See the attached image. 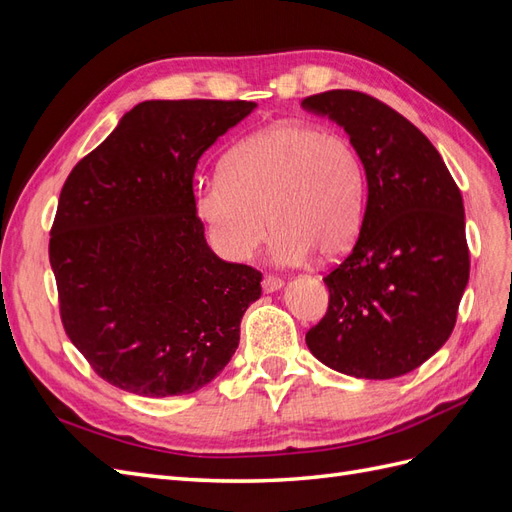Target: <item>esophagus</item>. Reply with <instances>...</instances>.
<instances>
[{
	"instance_id": "obj_1",
	"label": "esophagus",
	"mask_w": 512,
	"mask_h": 512,
	"mask_svg": "<svg viewBox=\"0 0 512 512\" xmlns=\"http://www.w3.org/2000/svg\"><path fill=\"white\" fill-rule=\"evenodd\" d=\"M284 286V280L282 277H277V275H265V280H262V290L265 292H275V290H280Z\"/></svg>"
}]
</instances>
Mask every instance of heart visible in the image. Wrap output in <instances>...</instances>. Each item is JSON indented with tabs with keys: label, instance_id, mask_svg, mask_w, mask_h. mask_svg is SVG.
<instances>
[{
	"label": "heart",
	"instance_id": "b5f03b06",
	"mask_svg": "<svg viewBox=\"0 0 512 512\" xmlns=\"http://www.w3.org/2000/svg\"><path fill=\"white\" fill-rule=\"evenodd\" d=\"M222 175L200 185L196 211L230 260H247L258 250L267 220L280 265H299L312 252L333 260L359 237L365 173L344 132L273 123L228 151Z\"/></svg>",
	"mask_w": 512,
	"mask_h": 512
}]
</instances>
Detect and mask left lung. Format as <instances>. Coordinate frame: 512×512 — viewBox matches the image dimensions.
Returning <instances> with one entry per match:
<instances>
[{"instance_id": "obj_1", "label": "left lung", "mask_w": 512, "mask_h": 512, "mask_svg": "<svg viewBox=\"0 0 512 512\" xmlns=\"http://www.w3.org/2000/svg\"><path fill=\"white\" fill-rule=\"evenodd\" d=\"M301 106L348 132L367 181L359 239L322 277L329 309L307 348L346 376H404L455 329L470 277L461 192L429 138L384 102L333 89Z\"/></svg>"}]
</instances>
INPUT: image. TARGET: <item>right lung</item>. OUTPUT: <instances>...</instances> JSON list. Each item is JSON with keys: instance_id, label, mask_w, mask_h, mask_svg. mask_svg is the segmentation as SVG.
<instances>
[{"instance_id": "1", "label": "right lung", "mask_w": 512, "mask_h": 512, "mask_svg": "<svg viewBox=\"0 0 512 512\" xmlns=\"http://www.w3.org/2000/svg\"><path fill=\"white\" fill-rule=\"evenodd\" d=\"M256 108L235 100H147L72 168L49 258L70 342L108 384L188 395L228 365L260 271L213 254L194 170Z\"/></svg>"}]
</instances>
